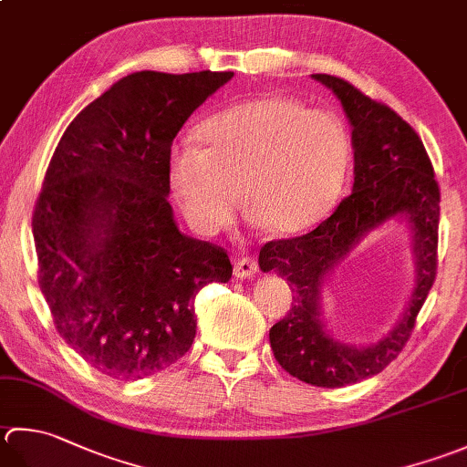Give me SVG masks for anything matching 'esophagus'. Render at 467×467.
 Masks as SVG:
<instances>
[{"mask_svg":"<svg viewBox=\"0 0 467 467\" xmlns=\"http://www.w3.org/2000/svg\"><path fill=\"white\" fill-rule=\"evenodd\" d=\"M259 265L253 257H239L234 261V275L239 279H251L257 273Z\"/></svg>","mask_w":467,"mask_h":467,"instance_id":"1","label":"esophagus"}]
</instances>
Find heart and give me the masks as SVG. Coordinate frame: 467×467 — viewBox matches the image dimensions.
Returning <instances> with one entry per match:
<instances>
[{
  "label": "heart",
  "mask_w": 467,
  "mask_h": 467,
  "mask_svg": "<svg viewBox=\"0 0 467 467\" xmlns=\"http://www.w3.org/2000/svg\"><path fill=\"white\" fill-rule=\"evenodd\" d=\"M198 135L204 148L178 145L168 163L173 196L198 234L231 223L241 190L254 223L281 236L314 228L340 198L350 141L330 113L265 95L210 117Z\"/></svg>",
  "instance_id": "1"
}]
</instances>
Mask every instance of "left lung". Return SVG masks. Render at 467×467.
Instances as JSON below:
<instances>
[{
  "label": "left lung",
  "instance_id": "1",
  "mask_svg": "<svg viewBox=\"0 0 467 467\" xmlns=\"http://www.w3.org/2000/svg\"><path fill=\"white\" fill-rule=\"evenodd\" d=\"M312 78L332 90L352 127V194L312 233L265 244L259 267L275 271L294 291L289 314L269 330L275 360L307 385L337 389L385 370L413 332L435 281L440 188L423 141L392 109L337 77ZM392 220L410 231L414 291L400 322L379 343H344L327 330L323 317L327 279L362 238Z\"/></svg>",
  "mask_w": 467,
  "mask_h": 467
}]
</instances>
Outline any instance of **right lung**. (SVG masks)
Returning a JSON list of instances; mask_svg holds the SVG:
<instances>
[{"label":"right lung","instance_id":"right-lung-1","mask_svg":"<svg viewBox=\"0 0 467 467\" xmlns=\"http://www.w3.org/2000/svg\"><path fill=\"white\" fill-rule=\"evenodd\" d=\"M233 77L127 75L72 119L46 170L32 218L42 296L64 342L107 377L178 362L196 336V294L233 275L168 202L173 137Z\"/></svg>","mask_w":467,"mask_h":467}]
</instances>
